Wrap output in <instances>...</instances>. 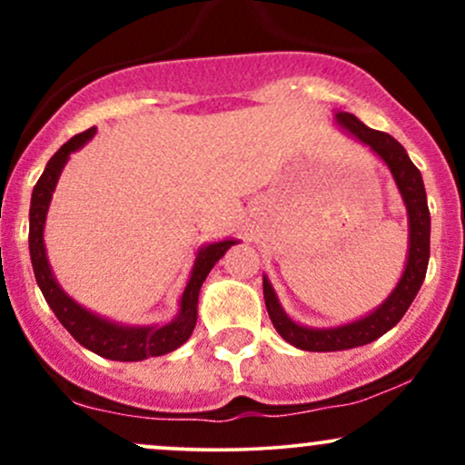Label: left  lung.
<instances>
[{"mask_svg": "<svg viewBox=\"0 0 465 465\" xmlns=\"http://www.w3.org/2000/svg\"><path fill=\"white\" fill-rule=\"evenodd\" d=\"M334 120L350 137L365 143L373 154H378L385 162L393 181H396L409 216V255L402 277H400L396 288L389 292V297L381 306L373 308L370 314L356 319V322L334 325V328H311V325L292 322L282 308L280 300H277L275 288L271 286L269 277L264 275V303L271 322H273V328L286 343L306 351H341L361 348V345L371 343L378 336L389 332L404 317L411 302L418 295L430 258V214L429 203H426L424 181H421L420 170L409 159L402 143L393 140L389 133L370 129L351 114L336 111Z\"/></svg>", "mask_w": 465, "mask_h": 465, "instance_id": "obj_1", "label": "left lung"}]
</instances>
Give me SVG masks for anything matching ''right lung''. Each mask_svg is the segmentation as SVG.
<instances>
[{"label":"right lung","mask_w":465,"mask_h":465,"mask_svg":"<svg viewBox=\"0 0 465 465\" xmlns=\"http://www.w3.org/2000/svg\"><path fill=\"white\" fill-rule=\"evenodd\" d=\"M94 135L95 126L80 133V135H74L67 143H63V146L54 153V157L47 162L44 174H41L35 190H32L28 244L36 284H39L41 292H44L47 306L52 308V312L56 314L58 322L63 323V328H65L83 348L92 350L94 354L104 356V359L109 361L124 362L143 361L148 359V356L168 354V351L181 348V345L190 339L192 332H194L196 312H199L196 308H199V292L203 282H205L207 273L214 269L218 260L227 253V249L232 247V244H236L238 240H218V242L203 244V247L196 251V260L194 264H192L188 284H185L183 292H181L177 317L163 325L115 323L111 322V319L100 317V314L87 311V308L80 306L78 302H74L72 297L63 291L61 284H58L54 273H52V266L47 262L44 229L52 194H54V188L63 168H65V163L69 162V154L76 153L78 148H83Z\"/></svg>","instance_id":"right-lung-1"}]
</instances>
